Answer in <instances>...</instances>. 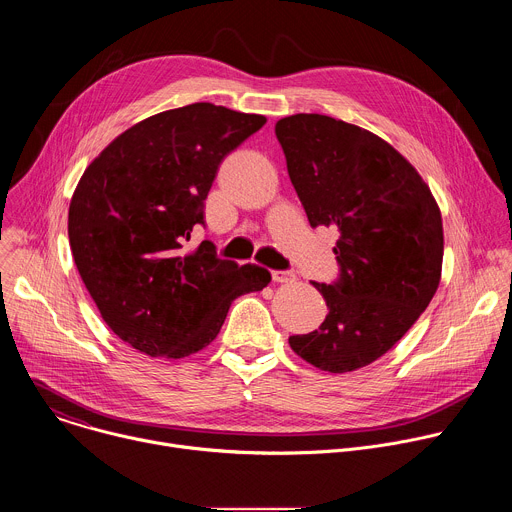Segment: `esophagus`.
I'll list each match as a JSON object with an SVG mask.
<instances>
[{"mask_svg": "<svg viewBox=\"0 0 512 512\" xmlns=\"http://www.w3.org/2000/svg\"><path fill=\"white\" fill-rule=\"evenodd\" d=\"M271 279L277 283H291L296 281V273L294 271H271Z\"/></svg>", "mask_w": 512, "mask_h": 512, "instance_id": "1", "label": "esophagus"}]
</instances>
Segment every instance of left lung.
<instances>
[{
  "mask_svg": "<svg viewBox=\"0 0 512 512\" xmlns=\"http://www.w3.org/2000/svg\"><path fill=\"white\" fill-rule=\"evenodd\" d=\"M287 174L310 227L338 231V275L312 285L328 316L289 336L298 356L328 373L367 367L403 338L442 277V214L415 168L375 133L298 113L275 123Z\"/></svg>",
  "mask_w": 512,
  "mask_h": 512,
  "instance_id": "8db88e82",
  "label": "left lung"
}]
</instances>
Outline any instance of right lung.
I'll return each instance as SVG.
<instances>
[{
	"label": "right lung",
	"mask_w": 512,
	"mask_h": 512,
	"mask_svg": "<svg viewBox=\"0 0 512 512\" xmlns=\"http://www.w3.org/2000/svg\"><path fill=\"white\" fill-rule=\"evenodd\" d=\"M263 115L192 103L121 133L85 170L68 208L77 269L107 326L135 350L184 358L208 346L231 302L271 275L216 257L204 227L218 166L265 125Z\"/></svg>",
	"instance_id": "1"
}]
</instances>
